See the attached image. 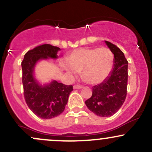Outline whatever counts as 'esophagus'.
Masks as SVG:
<instances>
[{
    "instance_id": "esophagus-1",
    "label": "esophagus",
    "mask_w": 152,
    "mask_h": 152,
    "mask_svg": "<svg viewBox=\"0 0 152 152\" xmlns=\"http://www.w3.org/2000/svg\"><path fill=\"white\" fill-rule=\"evenodd\" d=\"M81 88H82V86H78V85H75V86H74V89H81Z\"/></svg>"
}]
</instances>
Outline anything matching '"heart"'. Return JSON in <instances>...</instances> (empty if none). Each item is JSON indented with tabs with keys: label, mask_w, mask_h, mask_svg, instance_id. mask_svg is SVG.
Wrapping results in <instances>:
<instances>
[{
	"label": "heart",
	"mask_w": 152,
	"mask_h": 152,
	"mask_svg": "<svg viewBox=\"0 0 152 152\" xmlns=\"http://www.w3.org/2000/svg\"><path fill=\"white\" fill-rule=\"evenodd\" d=\"M114 54L109 48H83L74 50L63 68L69 74L82 72V78L91 85L102 83L109 77L114 67Z\"/></svg>",
	"instance_id": "b5f03b06"
}]
</instances>
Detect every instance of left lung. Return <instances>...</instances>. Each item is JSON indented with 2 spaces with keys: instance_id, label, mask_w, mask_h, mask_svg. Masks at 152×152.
<instances>
[{
  "instance_id": "obj_1",
  "label": "left lung",
  "mask_w": 152,
  "mask_h": 152,
  "mask_svg": "<svg viewBox=\"0 0 152 152\" xmlns=\"http://www.w3.org/2000/svg\"><path fill=\"white\" fill-rule=\"evenodd\" d=\"M105 43L114 56V67L105 81L92 88L91 97L85 102L91 111L102 117L112 116L123 105L128 81V61L124 54L115 45Z\"/></svg>"
}]
</instances>
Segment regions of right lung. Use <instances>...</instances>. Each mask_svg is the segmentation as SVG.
<instances>
[{"label":"right lung","instance_id":"right-lung-1","mask_svg":"<svg viewBox=\"0 0 152 152\" xmlns=\"http://www.w3.org/2000/svg\"><path fill=\"white\" fill-rule=\"evenodd\" d=\"M60 48L43 44L28 50L21 62L24 97L28 106L34 114L43 119L60 115L65 109L72 85H64L56 80L41 84L35 77L36 64L41 60L58 58Z\"/></svg>","mask_w":152,"mask_h":152}]
</instances>
